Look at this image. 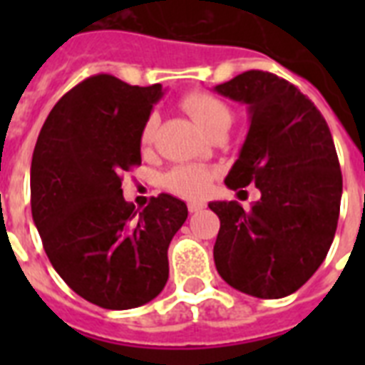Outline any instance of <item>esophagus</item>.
I'll return each instance as SVG.
<instances>
[{"mask_svg": "<svg viewBox=\"0 0 365 365\" xmlns=\"http://www.w3.org/2000/svg\"><path fill=\"white\" fill-rule=\"evenodd\" d=\"M205 208V205L202 202H189L187 205V210L191 212V214H197V212H200Z\"/></svg>", "mask_w": 365, "mask_h": 365, "instance_id": "1", "label": "esophagus"}]
</instances>
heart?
Masks as SVG:
<instances>
[{"label": "heart", "mask_w": 365, "mask_h": 365, "mask_svg": "<svg viewBox=\"0 0 365 365\" xmlns=\"http://www.w3.org/2000/svg\"><path fill=\"white\" fill-rule=\"evenodd\" d=\"M182 108L187 111L195 125L205 134H212L217 128H229L231 125L229 106L210 93L195 91V93L185 94L182 100ZM155 125H157L155 115L143 123L142 134H140L142 145H149L153 142ZM212 182H214V172L199 165L176 166L165 176V187L183 199H202L210 191Z\"/></svg>", "instance_id": "heart-1"}]
</instances>
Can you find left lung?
Masks as SVG:
<instances>
[{"instance_id": "obj_1", "label": "left lung", "mask_w": 365, "mask_h": 365, "mask_svg": "<svg viewBox=\"0 0 365 365\" xmlns=\"http://www.w3.org/2000/svg\"><path fill=\"white\" fill-rule=\"evenodd\" d=\"M214 91L250 110L225 185L261 191L248 210L237 200L208 205L220 217L216 269L242 294L280 299L317 272L334 242L343 193L334 138L317 106L274 73L244 71Z\"/></svg>"}]
</instances>
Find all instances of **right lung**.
I'll return each mask as SVG.
<instances>
[{"label": "right lung", "instance_id": "1", "mask_svg": "<svg viewBox=\"0 0 365 365\" xmlns=\"http://www.w3.org/2000/svg\"><path fill=\"white\" fill-rule=\"evenodd\" d=\"M160 85L87 77L56 102L31 157V216L54 271L83 299L111 311L155 299L168 280V244L185 202L123 199V172L142 163L140 134Z\"/></svg>", "mask_w": 365, "mask_h": 365}]
</instances>
